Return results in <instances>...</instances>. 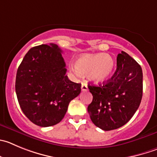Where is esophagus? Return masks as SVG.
I'll list each match as a JSON object with an SVG mask.
<instances>
[{"mask_svg":"<svg viewBox=\"0 0 157 157\" xmlns=\"http://www.w3.org/2000/svg\"><path fill=\"white\" fill-rule=\"evenodd\" d=\"M82 90L83 92L88 90V86H87V84H86V83L83 82L82 84Z\"/></svg>","mask_w":157,"mask_h":157,"instance_id":"1","label":"esophagus"}]
</instances>
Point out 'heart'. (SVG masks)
Wrapping results in <instances>:
<instances>
[{
	"instance_id": "heart-1",
	"label": "heart",
	"mask_w": 157,
	"mask_h": 157,
	"mask_svg": "<svg viewBox=\"0 0 157 157\" xmlns=\"http://www.w3.org/2000/svg\"><path fill=\"white\" fill-rule=\"evenodd\" d=\"M114 59L109 54H86L75 62V68L79 74H88L94 82H103L109 79L115 70Z\"/></svg>"
}]
</instances>
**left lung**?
Segmentation results:
<instances>
[{
  "mask_svg": "<svg viewBox=\"0 0 157 157\" xmlns=\"http://www.w3.org/2000/svg\"><path fill=\"white\" fill-rule=\"evenodd\" d=\"M117 68L106 82L88 86L93 98L88 113L94 124L105 131L124 126L133 116L143 96V71L125 52L119 54Z\"/></svg>",
  "mask_w": 157,
  "mask_h": 157,
  "instance_id": "8db88e82",
  "label": "left lung"
}]
</instances>
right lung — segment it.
<instances>
[{
    "mask_svg": "<svg viewBox=\"0 0 157 157\" xmlns=\"http://www.w3.org/2000/svg\"><path fill=\"white\" fill-rule=\"evenodd\" d=\"M62 51L55 44L30 49L17 71L15 91L24 114L37 126L58 124L69 102L81 92V84L66 75Z\"/></svg>",
    "mask_w": 157,
    "mask_h": 157,
    "instance_id": "right-lung-1",
    "label": "right lung"
}]
</instances>
